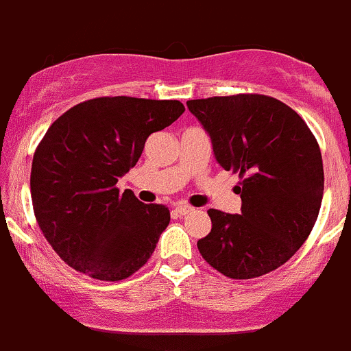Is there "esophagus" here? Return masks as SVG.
<instances>
[{
  "mask_svg": "<svg viewBox=\"0 0 351 351\" xmlns=\"http://www.w3.org/2000/svg\"><path fill=\"white\" fill-rule=\"evenodd\" d=\"M175 212L178 213V215H188V213L193 212V206H190L188 204H176L175 205Z\"/></svg>",
  "mask_w": 351,
  "mask_h": 351,
  "instance_id": "obj_1",
  "label": "esophagus"
}]
</instances>
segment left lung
I'll return each instance as SVG.
<instances>
[{"label":"left lung","mask_w":351,"mask_h":351,"mask_svg":"<svg viewBox=\"0 0 351 351\" xmlns=\"http://www.w3.org/2000/svg\"><path fill=\"white\" fill-rule=\"evenodd\" d=\"M223 169L237 173L239 215L210 208L202 257L232 279L281 267L311 234L323 200L318 141L300 114L274 97L237 94L186 102Z\"/></svg>","instance_id":"left-lung-1"}]
</instances>
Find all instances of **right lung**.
<instances>
[{"mask_svg":"<svg viewBox=\"0 0 351 351\" xmlns=\"http://www.w3.org/2000/svg\"><path fill=\"white\" fill-rule=\"evenodd\" d=\"M185 112L180 101L117 95L73 106L33 154V212L51 249L75 271L121 281L143 267L169 223L168 206L143 204L117 180L138 163L147 136Z\"/></svg>","mask_w":351,"mask_h":351,"instance_id":"add662e5","label":"right lung"}]
</instances>
